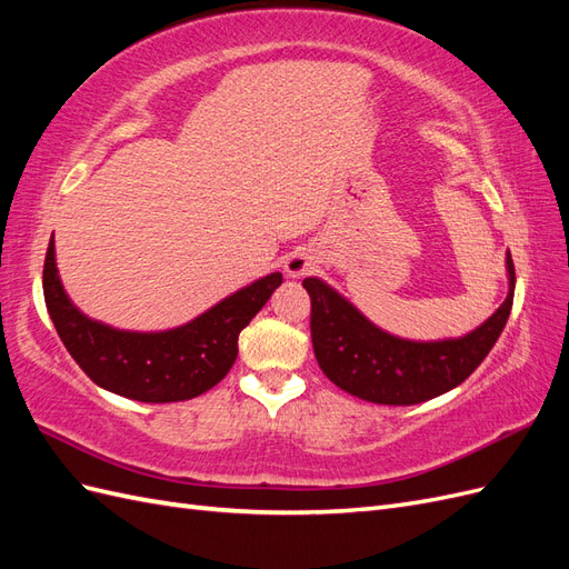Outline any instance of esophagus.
<instances>
[{"label": "esophagus", "instance_id": "obj_1", "mask_svg": "<svg viewBox=\"0 0 569 569\" xmlns=\"http://www.w3.org/2000/svg\"><path fill=\"white\" fill-rule=\"evenodd\" d=\"M316 263H318V261H316V253H313V251L299 249V251H291V253L287 256L284 272H287V278L299 280V278H303V274L311 272V270L316 268Z\"/></svg>", "mask_w": 569, "mask_h": 569}]
</instances>
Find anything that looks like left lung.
<instances>
[{
	"mask_svg": "<svg viewBox=\"0 0 569 569\" xmlns=\"http://www.w3.org/2000/svg\"><path fill=\"white\" fill-rule=\"evenodd\" d=\"M508 297L472 332L453 339L416 341L385 332L335 287L306 278L311 297V339L320 370L358 399L382 406H412L456 389L493 349L508 322L515 268L506 253Z\"/></svg>",
	"mask_w": 569,
	"mask_h": 569,
	"instance_id": "obj_1",
	"label": "left lung"
}]
</instances>
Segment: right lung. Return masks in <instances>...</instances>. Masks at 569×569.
<instances>
[{"mask_svg":"<svg viewBox=\"0 0 569 569\" xmlns=\"http://www.w3.org/2000/svg\"><path fill=\"white\" fill-rule=\"evenodd\" d=\"M280 284L282 272H270L173 330L132 332L88 318L68 299L54 234L42 272L47 311L68 353L97 387L142 403L187 401L216 387L237 360L239 332Z\"/></svg>","mask_w":569,"mask_h":569,"instance_id":"right-lung-1","label":"right lung"}]
</instances>
